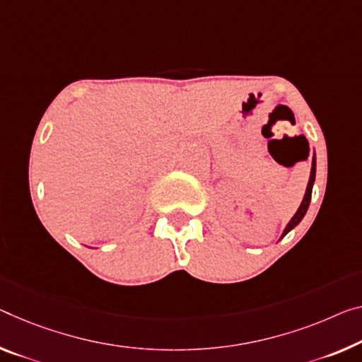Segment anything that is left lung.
I'll return each instance as SVG.
<instances>
[{"label": "left lung", "instance_id": "1", "mask_svg": "<svg viewBox=\"0 0 362 362\" xmlns=\"http://www.w3.org/2000/svg\"><path fill=\"white\" fill-rule=\"evenodd\" d=\"M314 181H315V153H314V157H313V168H310L309 182H308V187H305V194H304L303 202H301V205H299L298 212L293 215V218L290 220V223L286 225V228H285V231H283L281 238H285V236L288 235V233H290L294 226H298V225H299V221H301V220L304 218V215H305V212H308L309 204H310V196H313V186H314Z\"/></svg>", "mask_w": 362, "mask_h": 362}]
</instances>
